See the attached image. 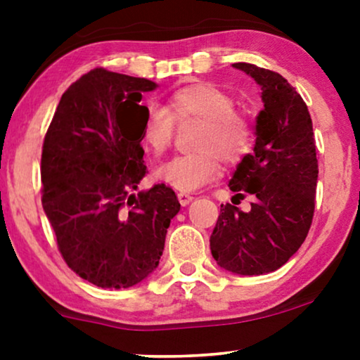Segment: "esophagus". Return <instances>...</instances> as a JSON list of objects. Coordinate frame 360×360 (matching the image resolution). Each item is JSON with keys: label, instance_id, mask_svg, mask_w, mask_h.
<instances>
[{"label": "esophagus", "instance_id": "34e87169", "mask_svg": "<svg viewBox=\"0 0 360 360\" xmlns=\"http://www.w3.org/2000/svg\"><path fill=\"white\" fill-rule=\"evenodd\" d=\"M179 201H180L181 206H186V205H190L191 201H193V196L188 195V193H179Z\"/></svg>", "mask_w": 360, "mask_h": 360}]
</instances>
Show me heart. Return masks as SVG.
Masks as SVG:
<instances>
[{
	"instance_id": "obj_1",
	"label": "heart",
	"mask_w": 360,
	"mask_h": 360,
	"mask_svg": "<svg viewBox=\"0 0 360 360\" xmlns=\"http://www.w3.org/2000/svg\"><path fill=\"white\" fill-rule=\"evenodd\" d=\"M201 120L203 126L196 136V152L176 155L155 170L162 184L180 193L198 190L219 175V157L224 162H238L250 147L252 129L243 115L234 111L228 93L213 83H193L176 90L167 108L152 105L142 124V139L155 154L172 146L175 121Z\"/></svg>"
}]
</instances>
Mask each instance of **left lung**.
<instances>
[{
    "mask_svg": "<svg viewBox=\"0 0 360 360\" xmlns=\"http://www.w3.org/2000/svg\"><path fill=\"white\" fill-rule=\"evenodd\" d=\"M233 67L262 91L254 152L243 157L229 181L234 196L248 193L254 203L248 213L221 205L210 248L221 269L262 275L287 264L307 239L318 181L316 146L303 98L280 73L244 62Z\"/></svg>",
    "mask_w": 360,
    "mask_h": 360,
    "instance_id": "1",
    "label": "left lung"
}]
</instances>
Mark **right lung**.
<instances>
[{
    "instance_id": "1",
    "label": "right lung",
    "mask_w": 360,
    "mask_h": 360,
    "mask_svg": "<svg viewBox=\"0 0 360 360\" xmlns=\"http://www.w3.org/2000/svg\"><path fill=\"white\" fill-rule=\"evenodd\" d=\"M147 78L95 68L63 93L42 146V206L68 267L101 288H129L149 277L180 211L162 185L144 179L142 93Z\"/></svg>"
}]
</instances>
